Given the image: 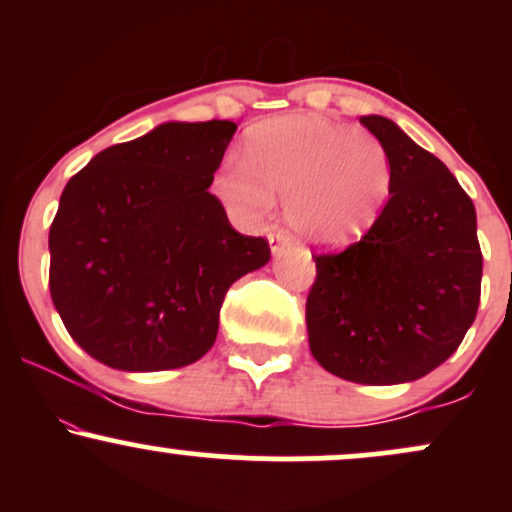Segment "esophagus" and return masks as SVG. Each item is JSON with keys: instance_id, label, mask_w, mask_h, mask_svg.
I'll list each match as a JSON object with an SVG mask.
<instances>
[{"instance_id": "esophagus-1", "label": "esophagus", "mask_w": 512, "mask_h": 512, "mask_svg": "<svg viewBox=\"0 0 512 512\" xmlns=\"http://www.w3.org/2000/svg\"><path fill=\"white\" fill-rule=\"evenodd\" d=\"M291 243H293V238H291L286 231H274V233H269V248H272L274 255H276V252L284 250V248H289Z\"/></svg>"}]
</instances>
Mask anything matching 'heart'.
<instances>
[{"label":"heart","instance_id":"obj_1","mask_svg":"<svg viewBox=\"0 0 512 512\" xmlns=\"http://www.w3.org/2000/svg\"><path fill=\"white\" fill-rule=\"evenodd\" d=\"M245 169L223 163L214 192L238 219L260 221L286 199V219L303 240L344 248L366 236L392 190L385 144L366 129L317 115L264 120L243 142Z\"/></svg>","mask_w":512,"mask_h":512}]
</instances>
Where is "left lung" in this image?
<instances>
[{
  "instance_id": "left-lung-1",
  "label": "left lung",
  "mask_w": 512,
  "mask_h": 512,
  "mask_svg": "<svg viewBox=\"0 0 512 512\" xmlns=\"http://www.w3.org/2000/svg\"><path fill=\"white\" fill-rule=\"evenodd\" d=\"M361 125L390 154V199L358 243L313 257L308 342L337 378L411 383L448 361L477 317V211L445 163L395 122L363 115Z\"/></svg>"
}]
</instances>
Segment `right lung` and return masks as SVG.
Instances as JSON below:
<instances>
[{"label":"right lung","instance_id":"1","mask_svg":"<svg viewBox=\"0 0 512 512\" xmlns=\"http://www.w3.org/2000/svg\"><path fill=\"white\" fill-rule=\"evenodd\" d=\"M238 125L163 122L91 158L50 226V296L88 356L129 373L190 366L233 281L269 262L209 192Z\"/></svg>","mask_w":512,"mask_h":512}]
</instances>
